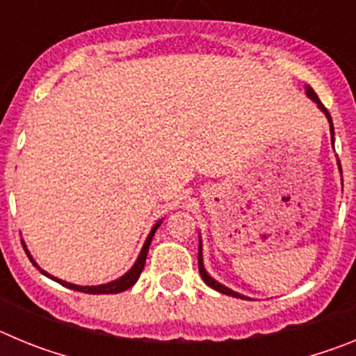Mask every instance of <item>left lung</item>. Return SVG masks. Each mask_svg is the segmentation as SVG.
Returning <instances> with one entry per match:
<instances>
[{
	"label": "left lung",
	"mask_w": 356,
	"mask_h": 356,
	"mask_svg": "<svg viewBox=\"0 0 356 356\" xmlns=\"http://www.w3.org/2000/svg\"><path fill=\"white\" fill-rule=\"evenodd\" d=\"M307 94H308V97H310V99H314V102L317 103V106H319V108L323 110V112H325L326 118H328V121H330V128H332V134H333L332 118H330L328 110H326L325 105H323V103L319 102V97H317V94L314 92L312 87H308V85H307ZM339 169H341V162H339ZM197 267H200V275H201V278H203V282H205V284L209 285V287H212L213 291L221 292V294H226V296H234V298H241V300H246V296H242V294H238V292L232 291V289L225 287V285H221V284H219V282H216V280H213L212 276L207 275L205 266H203V254H201V241H200V253H197Z\"/></svg>",
	"instance_id": "8db88e82"
}]
</instances>
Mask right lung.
<instances>
[{"label": "right lung", "instance_id": "add662e5", "mask_svg": "<svg viewBox=\"0 0 356 356\" xmlns=\"http://www.w3.org/2000/svg\"><path fill=\"white\" fill-rule=\"evenodd\" d=\"M159 226H160V221L156 222V225L153 226V229H151V232H149V235H147L146 242H144L143 250H140L139 259H137V262L134 264V267H131V269L127 273V275L121 276V278H119V280H114V282H110V284L96 285V287H80V285L67 284V282H64V280H58V278H55V276L48 275V273L42 271V269H40V267L37 266L35 262H33V259H31V254L28 253V250H26V246H24V244H23V248H24V251H26L28 259L31 260V264H33V266H35L37 269H39V271L42 273V275H46V276H48V278L55 280V282H58V284L64 285V287L72 289V291H78V292H85V294H119V292L130 289L131 285H134L135 282L139 280L140 273H143V269H144V264H146V257H147V250H149L151 238H153V235H155V232H156V228H159Z\"/></svg>", "mask_w": 356, "mask_h": 356}]
</instances>
